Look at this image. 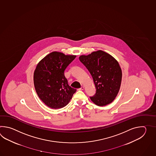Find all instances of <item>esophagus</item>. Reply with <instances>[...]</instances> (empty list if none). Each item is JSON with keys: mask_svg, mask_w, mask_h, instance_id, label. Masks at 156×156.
I'll return each mask as SVG.
<instances>
[{"mask_svg": "<svg viewBox=\"0 0 156 156\" xmlns=\"http://www.w3.org/2000/svg\"><path fill=\"white\" fill-rule=\"evenodd\" d=\"M83 89H84V87L83 86H81L79 90H83Z\"/></svg>", "mask_w": 156, "mask_h": 156, "instance_id": "esophagus-1", "label": "esophagus"}]
</instances>
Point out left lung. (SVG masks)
Returning <instances> with one entry per match:
<instances>
[{
  "label": "left lung",
  "instance_id": "1",
  "mask_svg": "<svg viewBox=\"0 0 156 156\" xmlns=\"http://www.w3.org/2000/svg\"><path fill=\"white\" fill-rule=\"evenodd\" d=\"M79 60L89 70L96 87V94L90 99L98 106L112 103L119 93L122 71L119 64L112 55L98 50Z\"/></svg>",
  "mask_w": 156,
  "mask_h": 156
}]
</instances>
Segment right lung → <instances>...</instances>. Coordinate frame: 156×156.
<instances>
[{"mask_svg": "<svg viewBox=\"0 0 156 156\" xmlns=\"http://www.w3.org/2000/svg\"><path fill=\"white\" fill-rule=\"evenodd\" d=\"M76 56L54 51L37 64L33 75L34 88L40 99L50 108L66 106L76 91L69 85L64 75L65 70Z\"/></svg>", "mask_w": 156, "mask_h": 156, "instance_id": "right-lung-1", "label": "right lung"}]
</instances>
